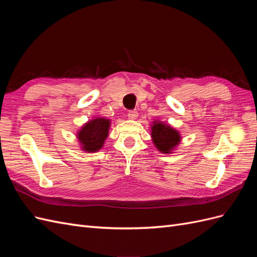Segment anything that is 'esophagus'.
<instances>
[{
    "mask_svg": "<svg viewBox=\"0 0 257 257\" xmlns=\"http://www.w3.org/2000/svg\"><path fill=\"white\" fill-rule=\"evenodd\" d=\"M127 116H128V119H131V120H136L137 116H138V113L135 110H131V111H128Z\"/></svg>",
    "mask_w": 257,
    "mask_h": 257,
    "instance_id": "esophagus-1",
    "label": "esophagus"
}]
</instances>
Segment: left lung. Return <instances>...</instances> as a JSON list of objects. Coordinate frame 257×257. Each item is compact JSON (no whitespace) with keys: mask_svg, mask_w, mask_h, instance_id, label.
Returning a JSON list of instances; mask_svg holds the SVG:
<instances>
[{"mask_svg":"<svg viewBox=\"0 0 257 257\" xmlns=\"http://www.w3.org/2000/svg\"><path fill=\"white\" fill-rule=\"evenodd\" d=\"M151 138L154 147L161 152L170 154L181 142V134L168 123L155 120L150 125Z\"/></svg>","mask_w":257,"mask_h":257,"instance_id":"left-lung-1","label":"left lung"}]
</instances>
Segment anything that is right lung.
<instances>
[{"instance_id":"obj_1","label":"right lung","mask_w":257,"mask_h":257,"mask_svg":"<svg viewBox=\"0 0 257 257\" xmlns=\"http://www.w3.org/2000/svg\"><path fill=\"white\" fill-rule=\"evenodd\" d=\"M110 124L111 120L103 116H95L85 122L76 134L80 149L88 153L97 152L102 149L109 135Z\"/></svg>"}]
</instances>
